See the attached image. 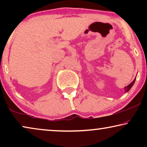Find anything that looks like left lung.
I'll use <instances>...</instances> for the list:
<instances>
[{"mask_svg": "<svg viewBox=\"0 0 147 147\" xmlns=\"http://www.w3.org/2000/svg\"><path fill=\"white\" fill-rule=\"evenodd\" d=\"M135 80H136V78H134V80L131 82V83H130V84H129V85H128L127 86H126V87L124 88V90H125V92H128V91H129V90H130V88H131L132 87V86L134 85V82H135Z\"/></svg>", "mask_w": 147, "mask_h": 147, "instance_id": "left-lung-1", "label": "left lung"}]
</instances>
